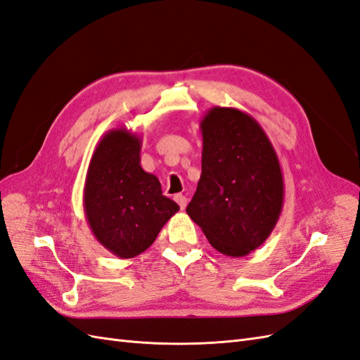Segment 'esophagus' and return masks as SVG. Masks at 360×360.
Instances as JSON below:
<instances>
[{"mask_svg":"<svg viewBox=\"0 0 360 360\" xmlns=\"http://www.w3.org/2000/svg\"><path fill=\"white\" fill-rule=\"evenodd\" d=\"M174 200L178 202V205L181 207V210H186V207H187V198L186 196L176 195V196H174Z\"/></svg>","mask_w":360,"mask_h":360,"instance_id":"34e87169","label":"esophagus"}]
</instances>
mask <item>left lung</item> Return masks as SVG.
<instances>
[{"instance_id":"8db88e82","label":"left lung","mask_w":360,"mask_h":360,"mask_svg":"<svg viewBox=\"0 0 360 360\" xmlns=\"http://www.w3.org/2000/svg\"><path fill=\"white\" fill-rule=\"evenodd\" d=\"M200 132L202 173L187 214L214 250L248 255L264 243L281 214L278 156L257 120L240 109H208Z\"/></svg>"}]
</instances>
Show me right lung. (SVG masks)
Segmentation results:
<instances>
[{"label":"right lung","mask_w":360,"mask_h":360,"mask_svg":"<svg viewBox=\"0 0 360 360\" xmlns=\"http://www.w3.org/2000/svg\"><path fill=\"white\" fill-rule=\"evenodd\" d=\"M140 152V136L126 127L112 129L101 136L86 172L88 225L98 243L120 259L144 252L179 210L162 196L158 178L143 170Z\"/></svg>","instance_id":"add662e5"}]
</instances>
